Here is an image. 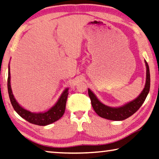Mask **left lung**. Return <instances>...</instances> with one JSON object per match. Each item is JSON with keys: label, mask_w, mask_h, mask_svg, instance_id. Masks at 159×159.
Returning a JSON list of instances; mask_svg holds the SVG:
<instances>
[{"label": "left lung", "mask_w": 159, "mask_h": 159, "mask_svg": "<svg viewBox=\"0 0 159 159\" xmlns=\"http://www.w3.org/2000/svg\"><path fill=\"white\" fill-rule=\"evenodd\" d=\"M145 62H146L147 68L146 83V85H145V88L137 99L128 103V104L124 105V106L118 107V108H111V107H107L106 105L103 104L102 102H100L97 97L93 94L92 91L90 89H89L88 93L89 97H90L91 104H92L93 109H94L96 113L98 115L107 120L120 121V120H124L129 117L140 109V107L143 104L150 90V82H151L150 81L151 79H150L149 66L146 61H145Z\"/></svg>", "instance_id": "1"}]
</instances>
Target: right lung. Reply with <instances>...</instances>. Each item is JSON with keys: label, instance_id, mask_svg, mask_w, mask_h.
I'll return each instance as SVG.
<instances>
[{"label": "right lung", "instance_id": "right-lung-1", "mask_svg": "<svg viewBox=\"0 0 159 159\" xmlns=\"http://www.w3.org/2000/svg\"><path fill=\"white\" fill-rule=\"evenodd\" d=\"M8 70H10L9 66H8ZM11 75L10 70H8V95H9L10 101L11 103L12 106L14 110L21 116L22 118L26 120L30 123L42 125V126H45V125H50L52 122H56L60 118L62 117L64 115L65 110H66L67 98H68V89H66L62 93L61 97H60L56 104L52 107L50 110L45 111L43 113H33L30 111L26 110L18 104L17 102L13 97L11 89Z\"/></svg>", "mask_w": 159, "mask_h": 159}]
</instances>
